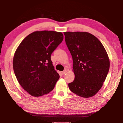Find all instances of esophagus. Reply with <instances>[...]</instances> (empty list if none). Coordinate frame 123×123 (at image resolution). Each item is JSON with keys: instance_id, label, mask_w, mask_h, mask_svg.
I'll list each match as a JSON object with an SVG mask.
<instances>
[{"instance_id": "obj_1", "label": "esophagus", "mask_w": 123, "mask_h": 123, "mask_svg": "<svg viewBox=\"0 0 123 123\" xmlns=\"http://www.w3.org/2000/svg\"><path fill=\"white\" fill-rule=\"evenodd\" d=\"M66 73H67V70H64L63 71H62V74H63V75L66 74Z\"/></svg>"}]
</instances>
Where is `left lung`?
I'll use <instances>...</instances> for the list:
<instances>
[{"label":"left lung","mask_w":123,"mask_h":123,"mask_svg":"<svg viewBox=\"0 0 123 123\" xmlns=\"http://www.w3.org/2000/svg\"><path fill=\"white\" fill-rule=\"evenodd\" d=\"M65 41L73 60L75 78L70 90L84 98L100 89L108 74L110 62L100 41L88 32H64Z\"/></svg>","instance_id":"1"}]
</instances>
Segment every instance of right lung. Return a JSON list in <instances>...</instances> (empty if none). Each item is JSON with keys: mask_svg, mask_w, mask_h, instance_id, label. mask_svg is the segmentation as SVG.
Listing matches in <instances>:
<instances>
[{"mask_svg": "<svg viewBox=\"0 0 123 123\" xmlns=\"http://www.w3.org/2000/svg\"><path fill=\"white\" fill-rule=\"evenodd\" d=\"M63 39L55 31H36L23 40L13 59V69L18 82L31 95L39 97L53 89L59 74L51 55Z\"/></svg>", "mask_w": 123, "mask_h": 123, "instance_id": "right-lung-1", "label": "right lung"}]
</instances>
